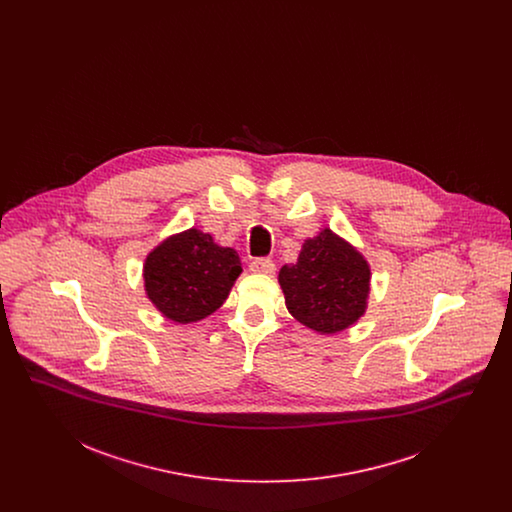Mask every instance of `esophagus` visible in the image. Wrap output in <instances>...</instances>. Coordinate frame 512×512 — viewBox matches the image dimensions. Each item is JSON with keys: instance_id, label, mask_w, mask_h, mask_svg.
Masks as SVG:
<instances>
[{"instance_id": "esophagus-1", "label": "esophagus", "mask_w": 512, "mask_h": 512, "mask_svg": "<svg viewBox=\"0 0 512 512\" xmlns=\"http://www.w3.org/2000/svg\"><path fill=\"white\" fill-rule=\"evenodd\" d=\"M251 272H259V274H272L274 272V261L272 259H268V257H257V259H253L251 261Z\"/></svg>"}]
</instances>
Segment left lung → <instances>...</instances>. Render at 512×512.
<instances>
[{
  "label": "left lung",
  "instance_id": "1",
  "mask_svg": "<svg viewBox=\"0 0 512 512\" xmlns=\"http://www.w3.org/2000/svg\"><path fill=\"white\" fill-rule=\"evenodd\" d=\"M278 280L288 311L322 334L345 330L365 313L368 265L328 228L303 244L297 263L280 268Z\"/></svg>",
  "mask_w": 512,
  "mask_h": 512
}]
</instances>
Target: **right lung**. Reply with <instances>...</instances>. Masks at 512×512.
<instances>
[{
	"mask_svg": "<svg viewBox=\"0 0 512 512\" xmlns=\"http://www.w3.org/2000/svg\"><path fill=\"white\" fill-rule=\"evenodd\" d=\"M242 272L238 253L209 234L188 230L153 249L144 280L149 299L174 322H195L215 313Z\"/></svg>",
	"mask_w": 512,
	"mask_h": 512,
	"instance_id": "add662e5",
	"label": "right lung"
}]
</instances>
